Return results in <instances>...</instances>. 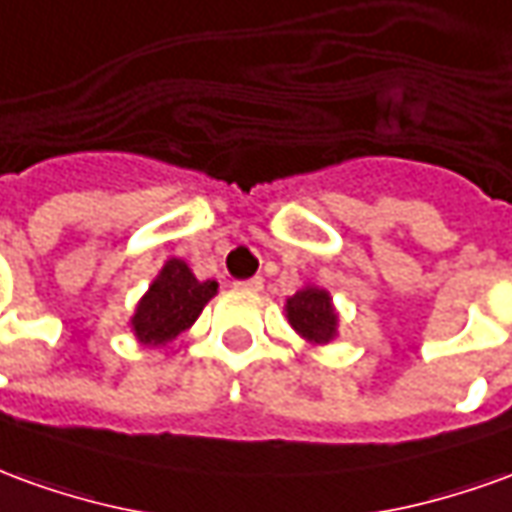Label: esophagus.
Returning <instances> with one entry per match:
<instances>
[{
	"label": "esophagus",
	"mask_w": 512,
	"mask_h": 512,
	"mask_svg": "<svg viewBox=\"0 0 512 512\" xmlns=\"http://www.w3.org/2000/svg\"><path fill=\"white\" fill-rule=\"evenodd\" d=\"M238 288H241V291H252V293L263 291V277H252V280H241V282H238Z\"/></svg>",
	"instance_id": "1"
}]
</instances>
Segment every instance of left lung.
<instances>
[{
  "instance_id": "left-lung-1",
  "label": "left lung",
  "mask_w": 512,
  "mask_h": 512,
  "mask_svg": "<svg viewBox=\"0 0 512 512\" xmlns=\"http://www.w3.org/2000/svg\"><path fill=\"white\" fill-rule=\"evenodd\" d=\"M285 318L293 332L310 346H327L338 338L341 316L332 305V296L327 288H318L307 282L305 288L285 299Z\"/></svg>"
}]
</instances>
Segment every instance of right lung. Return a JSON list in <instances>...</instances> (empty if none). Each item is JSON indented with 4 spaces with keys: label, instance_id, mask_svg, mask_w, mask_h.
Wrapping results in <instances>:
<instances>
[{
    "label": "right lung",
    "instance_id": "right-lung-1",
    "mask_svg": "<svg viewBox=\"0 0 512 512\" xmlns=\"http://www.w3.org/2000/svg\"><path fill=\"white\" fill-rule=\"evenodd\" d=\"M216 293L219 282L196 280L185 260L169 257L135 305V313L130 316L132 335L138 343L160 349L185 330H191Z\"/></svg>",
    "mask_w": 512,
    "mask_h": 512
}]
</instances>
